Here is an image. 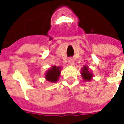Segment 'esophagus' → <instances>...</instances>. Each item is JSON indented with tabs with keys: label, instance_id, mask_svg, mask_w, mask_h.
Listing matches in <instances>:
<instances>
[{
	"label": "esophagus",
	"instance_id": "obj_1",
	"mask_svg": "<svg viewBox=\"0 0 124 124\" xmlns=\"http://www.w3.org/2000/svg\"><path fill=\"white\" fill-rule=\"evenodd\" d=\"M68 63H69V65H73V63H74V60H73V58H70L68 60Z\"/></svg>",
	"mask_w": 124,
	"mask_h": 124
}]
</instances>
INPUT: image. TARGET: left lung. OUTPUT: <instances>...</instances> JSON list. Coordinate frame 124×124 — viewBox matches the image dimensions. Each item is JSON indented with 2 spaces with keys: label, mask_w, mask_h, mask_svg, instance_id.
Here are the masks:
<instances>
[{
  "label": "left lung",
  "mask_w": 124,
  "mask_h": 124,
  "mask_svg": "<svg viewBox=\"0 0 124 124\" xmlns=\"http://www.w3.org/2000/svg\"><path fill=\"white\" fill-rule=\"evenodd\" d=\"M81 74L82 76L83 79L85 81H90L93 79V74L92 73L91 71L89 70V68L87 66H83V68L81 69Z\"/></svg>",
  "instance_id": "8db88e82"
}]
</instances>
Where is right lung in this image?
<instances>
[{"label":"right lung","instance_id":"1","mask_svg":"<svg viewBox=\"0 0 124 124\" xmlns=\"http://www.w3.org/2000/svg\"><path fill=\"white\" fill-rule=\"evenodd\" d=\"M61 67L54 66L51 69L46 70L45 74V78L46 81L51 83H56L61 76Z\"/></svg>","mask_w":124,"mask_h":124}]
</instances>
